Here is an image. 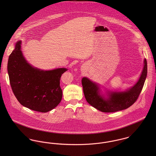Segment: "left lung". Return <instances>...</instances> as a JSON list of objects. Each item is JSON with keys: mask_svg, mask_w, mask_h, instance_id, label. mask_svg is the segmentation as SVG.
Segmentation results:
<instances>
[{"mask_svg": "<svg viewBox=\"0 0 156 156\" xmlns=\"http://www.w3.org/2000/svg\"><path fill=\"white\" fill-rule=\"evenodd\" d=\"M147 75V62L144 61V68L137 82L124 91L106 90L103 93L98 83L84 77L82 79L83 93L87 102L103 112L119 111L131 106L137 100L144 87Z\"/></svg>", "mask_w": 156, "mask_h": 156, "instance_id": "1", "label": "left lung"}]
</instances>
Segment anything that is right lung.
Listing matches in <instances>:
<instances>
[{
    "label": "right lung",
    "instance_id": "add662e5",
    "mask_svg": "<svg viewBox=\"0 0 156 156\" xmlns=\"http://www.w3.org/2000/svg\"><path fill=\"white\" fill-rule=\"evenodd\" d=\"M22 41H17L9 56L8 73L12 90L19 103L35 111L47 112L61 102L62 74L68 70L59 68L43 70L31 66L21 50Z\"/></svg>",
    "mask_w": 156,
    "mask_h": 156
}]
</instances>
